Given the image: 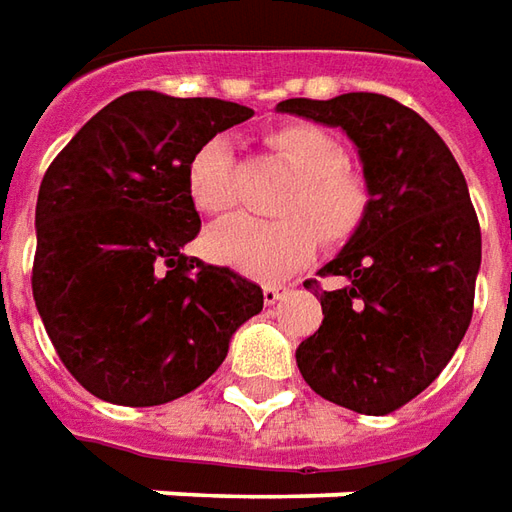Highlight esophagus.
Segmentation results:
<instances>
[{
  "mask_svg": "<svg viewBox=\"0 0 512 512\" xmlns=\"http://www.w3.org/2000/svg\"><path fill=\"white\" fill-rule=\"evenodd\" d=\"M284 296H287V287H276V284H267V287H264V304H267V307L279 304Z\"/></svg>",
  "mask_w": 512,
  "mask_h": 512,
  "instance_id": "esophagus-1",
  "label": "esophagus"
}]
</instances>
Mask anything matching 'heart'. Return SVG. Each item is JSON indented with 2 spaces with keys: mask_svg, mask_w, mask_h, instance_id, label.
Returning a JSON list of instances; mask_svg holds the SVG:
<instances>
[{
  "mask_svg": "<svg viewBox=\"0 0 512 512\" xmlns=\"http://www.w3.org/2000/svg\"><path fill=\"white\" fill-rule=\"evenodd\" d=\"M267 143L296 171V183L281 200V219L262 222L233 216L205 236L208 256L259 281H284L310 262L321 245L349 239L369 211V183L358 168L344 163L341 143L315 123H284ZM233 140L216 135L205 140L188 163V194L200 214L231 208ZM312 218L319 225L315 229Z\"/></svg>",
  "mask_w": 512,
  "mask_h": 512,
  "instance_id": "obj_1",
  "label": "heart"
}]
</instances>
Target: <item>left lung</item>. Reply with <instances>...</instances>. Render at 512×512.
<instances>
[{
    "label": "left lung",
    "instance_id": "obj_1",
    "mask_svg": "<svg viewBox=\"0 0 512 512\" xmlns=\"http://www.w3.org/2000/svg\"><path fill=\"white\" fill-rule=\"evenodd\" d=\"M276 112L341 129L369 183V211L321 267L335 290L296 363L315 394L358 414H389L428 389L473 315L482 233L454 154L414 109L377 92L290 98Z\"/></svg>",
    "mask_w": 512,
    "mask_h": 512
}]
</instances>
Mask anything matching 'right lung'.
<instances>
[{
  "instance_id": "obj_1",
  "label": "right lung",
  "mask_w": 512,
  "mask_h": 512,
  "mask_svg": "<svg viewBox=\"0 0 512 512\" xmlns=\"http://www.w3.org/2000/svg\"><path fill=\"white\" fill-rule=\"evenodd\" d=\"M253 118L219 98L137 89L106 104L50 163L36 202L33 298L70 375L115 406L194 392L262 312V287L183 248L200 233L188 163Z\"/></svg>"
}]
</instances>
